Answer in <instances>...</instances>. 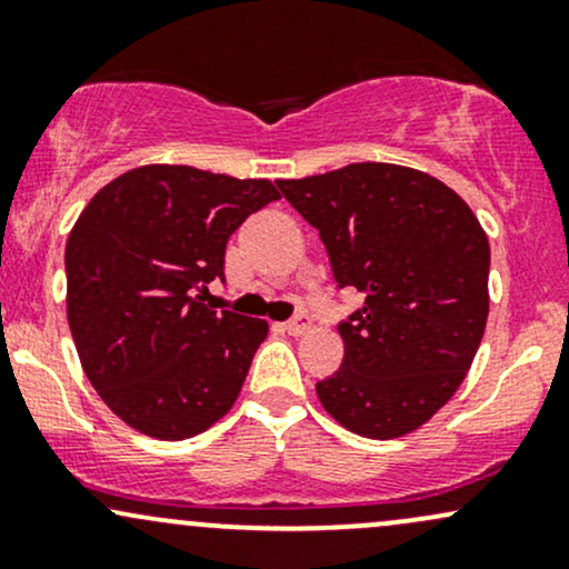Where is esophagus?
Here are the masks:
<instances>
[{"instance_id": "1", "label": "esophagus", "mask_w": 569, "mask_h": 569, "mask_svg": "<svg viewBox=\"0 0 569 569\" xmlns=\"http://www.w3.org/2000/svg\"><path fill=\"white\" fill-rule=\"evenodd\" d=\"M310 326H312L310 316H297V318H291L289 323H283V331H289L291 337H302L310 331Z\"/></svg>"}]
</instances>
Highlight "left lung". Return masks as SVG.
Wrapping results in <instances>:
<instances>
[{"label": "left lung", "mask_w": 569, "mask_h": 569, "mask_svg": "<svg viewBox=\"0 0 569 569\" xmlns=\"http://www.w3.org/2000/svg\"><path fill=\"white\" fill-rule=\"evenodd\" d=\"M321 234L339 289L363 293L339 371L316 385L352 433L398 439L426 426L471 369L489 312V240L468 202L433 176L352 162L276 181Z\"/></svg>", "instance_id": "8db88e82"}]
</instances>
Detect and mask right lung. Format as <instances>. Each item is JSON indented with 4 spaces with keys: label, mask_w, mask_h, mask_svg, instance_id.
Here are the masks:
<instances>
[{
    "label": "right lung",
    "mask_w": 569,
    "mask_h": 569,
    "mask_svg": "<svg viewBox=\"0 0 569 569\" xmlns=\"http://www.w3.org/2000/svg\"><path fill=\"white\" fill-rule=\"evenodd\" d=\"M267 179L141 166L84 206L67 240V316L101 401L143 436L181 441L232 409L262 318L208 310L243 221L278 200Z\"/></svg>",
    "instance_id": "1"
}]
</instances>
